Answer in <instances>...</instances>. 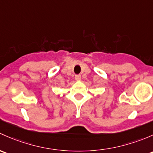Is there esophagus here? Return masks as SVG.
<instances>
[{"label": "esophagus", "instance_id": "34e87169", "mask_svg": "<svg viewBox=\"0 0 153 153\" xmlns=\"http://www.w3.org/2000/svg\"><path fill=\"white\" fill-rule=\"evenodd\" d=\"M75 79H76V81H79V80L81 79V76H80V75H76V76H75Z\"/></svg>", "mask_w": 153, "mask_h": 153}]
</instances>
